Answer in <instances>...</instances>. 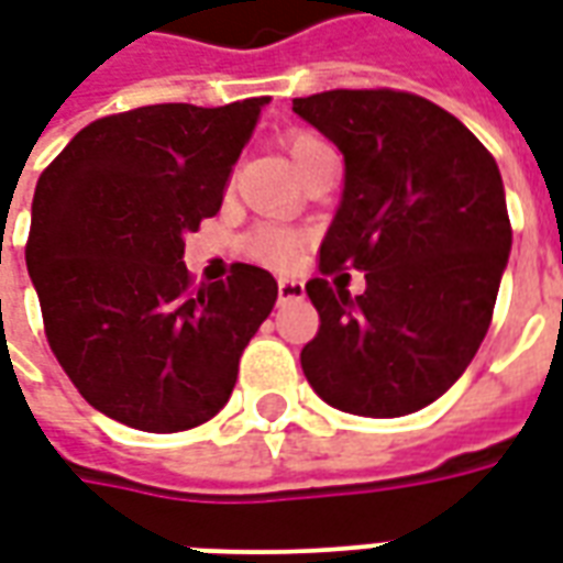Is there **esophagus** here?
Returning a JSON list of instances; mask_svg holds the SVG:
<instances>
[{
  "instance_id": "obj_1",
  "label": "esophagus",
  "mask_w": 563,
  "mask_h": 563,
  "mask_svg": "<svg viewBox=\"0 0 563 563\" xmlns=\"http://www.w3.org/2000/svg\"><path fill=\"white\" fill-rule=\"evenodd\" d=\"M301 295H305V283L289 280V277H283V280L277 283V298H280V301H292V298H301Z\"/></svg>"
}]
</instances>
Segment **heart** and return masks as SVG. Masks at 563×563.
Wrapping results in <instances>:
<instances>
[{
  "instance_id": "b5f03b06",
  "label": "heart",
  "mask_w": 563,
  "mask_h": 563,
  "mask_svg": "<svg viewBox=\"0 0 563 563\" xmlns=\"http://www.w3.org/2000/svg\"><path fill=\"white\" fill-rule=\"evenodd\" d=\"M286 147L292 153L295 165H301L305 159H310L317 150L329 147L325 141L310 135V132H292L286 139ZM301 246H305V238L295 229H286V225H277V222H258L250 232L244 234V253L253 262H262V265H271V268H292L295 262L301 258Z\"/></svg>"
}]
</instances>
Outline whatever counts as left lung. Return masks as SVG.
Returning <instances> with one entry per match:
<instances>
[{
    "instance_id": "1",
    "label": "left lung",
    "mask_w": 563,
    "mask_h": 563,
    "mask_svg": "<svg viewBox=\"0 0 563 563\" xmlns=\"http://www.w3.org/2000/svg\"><path fill=\"white\" fill-rule=\"evenodd\" d=\"M292 111L346 162L341 208L305 289L319 331L307 383L343 413L422 410L464 374L495 313L509 229L495 156L459 117L404 90H329ZM366 271L350 299L324 277Z\"/></svg>"
}]
</instances>
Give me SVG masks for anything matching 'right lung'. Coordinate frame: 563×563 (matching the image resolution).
Instances as JSON below:
<instances>
[{
    "label": "right lung",
    "mask_w": 563,
    "mask_h": 563,
    "mask_svg": "<svg viewBox=\"0 0 563 563\" xmlns=\"http://www.w3.org/2000/svg\"><path fill=\"white\" fill-rule=\"evenodd\" d=\"M268 96L147 104L80 129L38 177L26 268L44 334L84 401L172 434L220 413L277 301L265 268L196 286L184 238L222 205Z\"/></svg>",
    "instance_id": "1"
}]
</instances>
